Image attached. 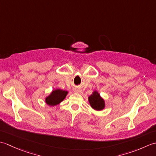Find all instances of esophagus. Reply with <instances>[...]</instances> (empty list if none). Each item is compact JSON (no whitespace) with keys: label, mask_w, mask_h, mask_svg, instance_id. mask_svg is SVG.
Instances as JSON below:
<instances>
[{"label":"esophagus","mask_w":156,"mask_h":156,"mask_svg":"<svg viewBox=\"0 0 156 156\" xmlns=\"http://www.w3.org/2000/svg\"><path fill=\"white\" fill-rule=\"evenodd\" d=\"M74 91L76 92H78V93H80V92H81V90L80 89H79V88H76L75 90H74Z\"/></svg>","instance_id":"esophagus-1"}]
</instances>
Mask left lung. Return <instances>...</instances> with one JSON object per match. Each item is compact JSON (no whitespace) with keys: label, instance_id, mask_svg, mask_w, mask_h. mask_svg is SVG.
<instances>
[{"label":"left lung","instance_id":"1","mask_svg":"<svg viewBox=\"0 0 156 156\" xmlns=\"http://www.w3.org/2000/svg\"><path fill=\"white\" fill-rule=\"evenodd\" d=\"M88 101L91 107L96 111H101L105 108L104 99L101 97L97 91L92 92V94L88 97Z\"/></svg>","mask_w":156,"mask_h":156}]
</instances>
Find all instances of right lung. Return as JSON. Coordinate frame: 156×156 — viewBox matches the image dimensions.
<instances>
[{
	"label": "right lung",
	"instance_id": "right-lung-1",
	"mask_svg": "<svg viewBox=\"0 0 156 156\" xmlns=\"http://www.w3.org/2000/svg\"><path fill=\"white\" fill-rule=\"evenodd\" d=\"M67 94V91L56 89L53 90L51 93L45 98V102L49 106H55L64 101Z\"/></svg>",
	"mask_w": 156,
	"mask_h": 156
}]
</instances>
